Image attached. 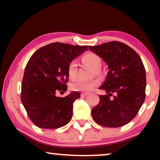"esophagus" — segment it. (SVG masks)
Here are the masks:
<instances>
[{
  "label": "esophagus",
  "mask_w": 160,
  "mask_h": 160,
  "mask_svg": "<svg viewBox=\"0 0 160 160\" xmlns=\"http://www.w3.org/2000/svg\"><path fill=\"white\" fill-rule=\"evenodd\" d=\"M87 95H88L87 93H82L81 94V96H82V97H85V96H87Z\"/></svg>",
  "instance_id": "esophagus-1"
}]
</instances>
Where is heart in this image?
I'll return each mask as SVG.
<instances>
[{
  "label": "heart",
  "mask_w": 160,
  "mask_h": 160,
  "mask_svg": "<svg viewBox=\"0 0 160 160\" xmlns=\"http://www.w3.org/2000/svg\"><path fill=\"white\" fill-rule=\"evenodd\" d=\"M82 60L83 62L85 64L89 65L94 69H98L100 67V59L98 55L92 53V52H88L82 56ZM77 74V65H76V61H71L68 66V75L69 78L71 79H74L76 77ZM100 82L98 79H94L89 82L82 80H77L71 84V89L73 91L78 92H89L92 90V89L98 86Z\"/></svg>",
  "instance_id": "b5f03b06"
}]
</instances>
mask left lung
Returning <instances> with one entry per match:
<instances>
[{"label":"left lung","instance_id":"8db88e82","mask_svg":"<svg viewBox=\"0 0 160 160\" xmlns=\"http://www.w3.org/2000/svg\"><path fill=\"white\" fill-rule=\"evenodd\" d=\"M101 58L109 71L100 89V102L92 110L96 123L107 128L125 125L135 118L146 97V70L137 52L125 43L111 41L89 47ZM113 93V99H110Z\"/></svg>","mask_w":160,"mask_h":160}]
</instances>
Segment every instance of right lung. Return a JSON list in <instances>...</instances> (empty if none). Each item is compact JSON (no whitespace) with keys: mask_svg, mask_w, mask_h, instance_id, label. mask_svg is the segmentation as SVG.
Wrapping results in <instances>:
<instances>
[{"mask_svg":"<svg viewBox=\"0 0 160 160\" xmlns=\"http://www.w3.org/2000/svg\"><path fill=\"white\" fill-rule=\"evenodd\" d=\"M85 50L87 46L55 42L38 49L30 58L22 82L21 101L35 125L57 129L71 121L73 102L80 93L60 98L56 92L67 90L68 66Z\"/></svg>","mask_w":160,"mask_h":160,"instance_id":"right-lung-1","label":"right lung"}]
</instances>
